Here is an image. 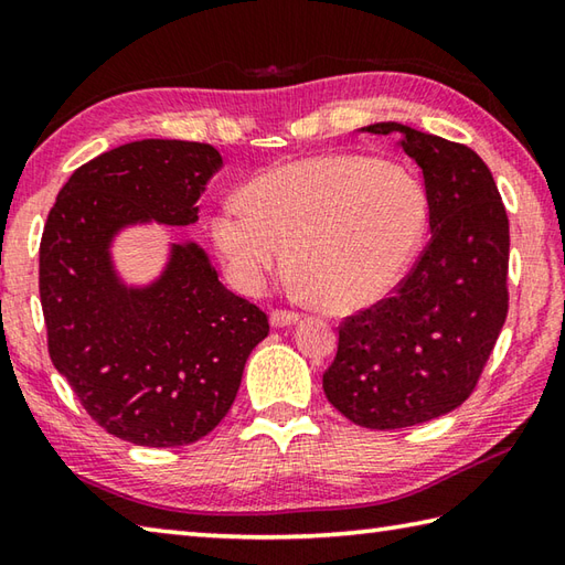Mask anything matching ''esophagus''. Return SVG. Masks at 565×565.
<instances>
[{"label":"esophagus","mask_w":565,"mask_h":565,"mask_svg":"<svg viewBox=\"0 0 565 565\" xmlns=\"http://www.w3.org/2000/svg\"><path fill=\"white\" fill-rule=\"evenodd\" d=\"M269 320H271L274 328H289V326H296L298 320H301V316L291 313V311H271Z\"/></svg>","instance_id":"34e87169"}]
</instances>
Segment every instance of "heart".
<instances>
[{"instance_id":"b5f03b06","label":"heart","mask_w":565,"mask_h":565,"mask_svg":"<svg viewBox=\"0 0 565 565\" xmlns=\"http://www.w3.org/2000/svg\"><path fill=\"white\" fill-rule=\"evenodd\" d=\"M428 220L424 185L402 166L338 153L254 179L213 215V242L232 284L257 294L294 262L296 289L333 311L377 303L402 281Z\"/></svg>"}]
</instances>
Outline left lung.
<instances>
[{
  "instance_id": "1",
  "label": "left lung",
  "mask_w": 565,
  "mask_h": 565,
  "mask_svg": "<svg viewBox=\"0 0 565 565\" xmlns=\"http://www.w3.org/2000/svg\"><path fill=\"white\" fill-rule=\"evenodd\" d=\"M362 131L402 137L424 173L430 239L394 296L340 326L323 392L352 424L392 430L452 412L478 384L510 301V220L472 149L399 121Z\"/></svg>"
}]
</instances>
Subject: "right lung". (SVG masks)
I'll use <instances>...</instances> for the list:
<instances>
[{"label": "right lung", "instance_id": "add662e5", "mask_svg": "<svg viewBox=\"0 0 565 565\" xmlns=\"http://www.w3.org/2000/svg\"><path fill=\"white\" fill-rule=\"evenodd\" d=\"M223 166L215 147L141 139L83 163L43 227L39 291L49 352L85 412L135 446L207 436L235 402L269 320L217 281L195 242H171L157 279L127 284L113 245L137 225L185 227Z\"/></svg>", "mask_w": 565, "mask_h": 565}]
</instances>
